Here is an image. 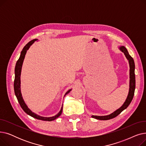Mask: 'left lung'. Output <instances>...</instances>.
Masks as SVG:
<instances>
[{
  "mask_svg": "<svg viewBox=\"0 0 146 146\" xmlns=\"http://www.w3.org/2000/svg\"><path fill=\"white\" fill-rule=\"evenodd\" d=\"M120 50H121L122 52H123L124 53V54L125 55L129 61V67H130V70H129V94L127 96V98L126 99L125 102L123 104L120 108L117 110L116 111H115L111 115H109L107 116H95L92 115V117L94 118H96L98 119H100V120H108L112 118H113L115 117H116L118 116V115L122 111H124L125 109H126L128 105L131 103V102L133 100V98L134 97V91H135V64H134V59L133 57L129 54V53L127 51V50L125 48V47L124 46H122L120 48Z\"/></svg>",
  "mask_w": 146,
  "mask_h": 146,
  "instance_id": "8db88e82",
  "label": "left lung"
}]
</instances>
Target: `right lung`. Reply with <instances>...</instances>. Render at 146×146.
Masks as SVG:
<instances>
[{
    "instance_id": "add662e5",
    "label": "right lung",
    "mask_w": 146,
    "mask_h": 146,
    "mask_svg": "<svg viewBox=\"0 0 146 146\" xmlns=\"http://www.w3.org/2000/svg\"><path fill=\"white\" fill-rule=\"evenodd\" d=\"M36 40H37L36 39H34V40H33L32 41H31L25 46V47H24V48L22 49V51H21V56H20L19 59L18 60L17 62L16 63V66H15V80H14V91H15V95H16V96H17V98L18 99V101L21 107L22 108V110L24 111V112L25 113H27V114H28L29 115L31 116L33 118H35L37 119H40V120H42V121H53V120L56 119L57 118H58L60 115L61 114V113H62V110H63V106L61 107V109L60 111L58 112V113L56 115H55L54 117H49V118L40 117L39 115H38L34 113V112H33L31 111L28 108V106L25 104L24 100H23V98L22 97V94H21V92L20 76H21V68H22L23 61H24V59L25 58L27 51L28 50V48H29L30 46L32 45V44L34 43ZM70 90H68L67 92L66 93L65 95L66 94H68L69 92H70Z\"/></svg>"
}]
</instances>
